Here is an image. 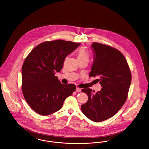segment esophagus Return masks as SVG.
Listing matches in <instances>:
<instances>
[{"mask_svg":"<svg viewBox=\"0 0 149 149\" xmlns=\"http://www.w3.org/2000/svg\"><path fill=\"white\" fill-rule=\"evenodd\" d=\"M76 91L78 92H81V88H78V87H77V88H76Z\"/></svg>","mask_w":149,"mask_h":149,"instance_id":"obj_1","label":"esophagus"}]
</instances>
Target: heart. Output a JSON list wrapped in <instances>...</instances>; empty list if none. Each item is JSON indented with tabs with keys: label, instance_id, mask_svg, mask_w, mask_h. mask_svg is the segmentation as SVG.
I'll return each mask as SVG.
<instances>
[{
	"label": "heart",
	"instance_id": "b5f03b06",
	"mask_svg": "<svg viewBox=\"0 0 149 149\" xmlns=\"http://www.w3.org/2000/svg\"><path fill=\"white\" fill-rule=\"evenodd\" d=\"M77 57L78 61L89 60V54L84 47L79 48L77 51Z\"/></svg>",
	"mask_w": 149,
	"mask_h": 149
}]
</instances>
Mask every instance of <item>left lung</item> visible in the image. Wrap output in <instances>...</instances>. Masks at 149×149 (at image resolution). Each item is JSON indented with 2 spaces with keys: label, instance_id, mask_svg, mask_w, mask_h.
I'll return each instance as SVG.
<instances>
[{
  "label": "left lung",
  "instance_id": "left-lung-1",
  "mask_svg": "<svg viewBox=\"0 0 149 149\" xmlns=\"http://www.w3.org/2000/svg\"><path fill=\"white\" fill-rule=\"evenodd\" d=\"M94 61L90 77H96L102 86L94 93L90 88L82 91L88 101L81 105L83 113L94 122H101L113 116L126 102L131 82V73L123 54L116 48L97 42L92 45Z\"/></svg>",
  "mask_w": 149,
  "mask_h": 149
}]
</instances>
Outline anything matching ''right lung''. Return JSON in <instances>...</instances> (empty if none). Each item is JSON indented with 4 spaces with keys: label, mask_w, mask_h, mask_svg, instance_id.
I'll return each mask as SVG.
<instances>
[{
    "label": "right lung",
    "mask_w": 149,
    "mask_h": 149,
    "mask_svg": "<svg viewBox=\"0 0 149 149\" xmlns=\"http://www.w3.org/2000/svg\"><path fill=\"white\" fill-rule=\"evenodd\" d=\"M79 45L61 39L45 41L26 56L22 68V90L27 104L39 115L47 116L60 110L66 98L76 90L74 84H62L54 74Z\"/></svg>",
    "instance_id": "right-lung-1"
}]
</instances>
